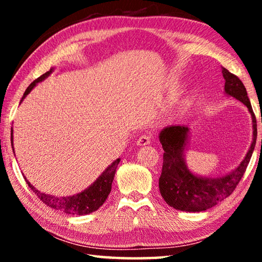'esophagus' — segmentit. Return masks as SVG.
I'll return each instance as SVG.
<instances>
[{"mask_svg":"<svg viewBox=\"0 0 262 262\" xmlns=\"http://www.w3.org/2000/svg\"><path fill=\"white\" fill-rule=\"evenodd\" d=\"M150 142H151V135L150 134H143L139 137V140H137V144L139 145H147L150 144Z\"/></svg>","mask_w":262,"mask_h":262,"instance_id":"34e87169","label":"esophagus"}]
</instances>
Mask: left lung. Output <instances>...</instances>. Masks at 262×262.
I'll return each instance as SVG.
<instances>
[{
	"mask_svg": "<svg viewBox=\"0 0 262 262\" xmlns=\"http://www.w3.org/2000/svg\"><path fill=\"white\" fill-rule=\"evenodd\" d=\"M225 79V92L247 106L253 119V142L246 157L232 173L220 178L207 179L196 177L186 168L184 151L188 128L170 126L159 134L163 145V168L159 178V190L168 206L183 211H203L214 207L233 193L245 173L256 142V120L248 99L246 89L236 75L222 67Z\"/></svg>",
	"mask_w": 262,
	"mask_h": 262,
	"instance_id": "1",
	"label": "left lung"
}]
</instances>
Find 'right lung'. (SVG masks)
<instances>
[{
    "label": "right lung",
    "mask_w": 262,
    "mask_h": 262,
    "mask_svg": "<svg viewBox=\"0 0 262 262\" xmlns=\"http://www.w3.org/2000/svg\"><path fill=\"white\" fill-rule=\"evenodd\" d=\"M52 73V69L50 72L45 73L41 75L40 77H38L35 81L30 84L29 88L26 89L24 92L23 98L24 99L26 96L30 94V91L34 88L35 84L38 82L45 79L48 75ZM11 145H12V132H11ZM120 159H117L114 161L111 165L106 168L103 172L98 179H97L94 184H92L90 187L83 190L82 193L73 195V196L68 198H55L52 196V195H48L45 193L39 192L38 189H35L32 185H31L28 180H26V184L29 185V187L33 190L34 194L37 195L39 200L45 203L46 206L53 208L55 210L63 211L66 214H72V215H85L90 214L92 211H96L100 206H103V203L106 201L108 194L111 192V188H112V181L114 179L115 171H117V166Z\"/></svg>",
    "instance_id": "1"
}]
</instances>
